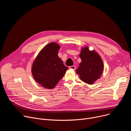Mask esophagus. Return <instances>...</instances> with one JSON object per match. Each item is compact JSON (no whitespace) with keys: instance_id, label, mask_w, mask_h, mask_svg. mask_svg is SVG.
I'll return each instance as SVG.
<instances>
[{"instance_id":"obj_1","label":"esophagus","mask_w":131,"mask_h":131,"mask_svg":"<svg viewBox=\"0 0 131 131\" xmlns=\"http://www.w3.org/2000/svg\"><path fill=\"white\" fill-rule=\"evenodd\" d=\"M69 68L70 69H72V70H74L76 69V66H70L69 67Z\"/></svg>"}]
</instances>
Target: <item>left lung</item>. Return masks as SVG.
<instances>
[{"label": "left lung", "mask_w": 131, "mask_h": 131, "mask_svg": "<svg viewBox=\"0 0 131 131\" xmlns=\"http://www.w3.org/2000/svg\"><path fill=\"white\" fill-rule=\"evenodd\" d=\"M79 57L81 62L76 72L83 82L92 84L101 78L104 71V64L100 55L94 50L90 51L88 47L81 50Z\"/></svg>", "instance_id": "obj_1"}]
</instances>
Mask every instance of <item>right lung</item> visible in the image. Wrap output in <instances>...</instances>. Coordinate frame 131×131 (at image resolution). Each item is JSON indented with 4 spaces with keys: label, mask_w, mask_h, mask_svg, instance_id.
Masks as SVG:
<instances>
[{
    "label": "right lung",
    "mask_w": 131,
    "mask_h": 131,
    "mask_svg": "<svg viewBox=\"0 0 131 131\" xmlns=\"http://www.w3.org/2000/svg\"><path fill=\"white\" fill-rule=\"evenodd\" d=\"M60 49L57 43H49L39 52L32 63L31 73L35 80L46 89L54 88L68 69L58 57Z\"/></svg>",
    "instance_id": "add662e5"
}]
</instances>
